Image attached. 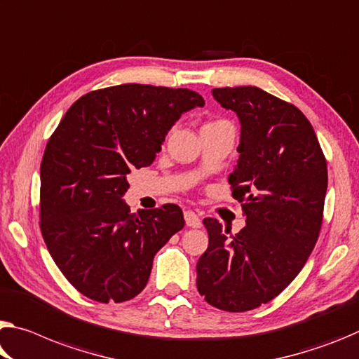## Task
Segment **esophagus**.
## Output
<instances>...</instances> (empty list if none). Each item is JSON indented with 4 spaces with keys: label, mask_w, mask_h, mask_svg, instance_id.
I'll return each instance as SVG.
<instances>
[{
    "label": "esophagus",
    "mask_w": 359,
    "mask_h": 359,
    "mask_svg": "<svg viewBox=\"0 0 359 359\" xmlns=\"http://www.w3.org/2000/svg\"><path fill=\"white\" fill-rule=\"evenodd\" d=\"M184 217H185V222H187V225H189V226H193V229H198V226H201V219L198 217V214L193 212V210H185Z\"/></svg>",
    "instance_id": "obj_1"
}]
</instances>
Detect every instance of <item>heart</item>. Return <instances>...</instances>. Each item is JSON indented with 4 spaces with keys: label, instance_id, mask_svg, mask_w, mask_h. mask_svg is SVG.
Masks as SVG:
<instances>
[{
    "label": "heart",
    "instance_id": "b5f03b06",
    "mask_svg": "<svg viewBox=\"0 0 359 359\" xmlns=\"http://www.w3.org/2000/svg\"><path fill=\"white\" fill-rule=\"evenodd\" d=\"M217 123H220V121H217Z\"/></svg>",
    "mask_w": 359,
    "mask_h": 359
}]
</instances>
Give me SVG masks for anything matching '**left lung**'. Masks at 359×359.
Returning <instances> with one entry per match:
<instances>
[{
  "label": "left lung",
  "instance_id": "1",
  "mask_svg": "<svg viewBox=\"0 0 359 359\" xmlns=\"http://www.w3.org/2000/svg\"><path fill=\"white\" fill-rule=\"evenodd\" d=\"M241 124L231 195L246 225L230 235L204 219L209 246L196 264V287L208 304L248 311L286 289L320 236L327 166L309 119L260 88L212 89Z\"/></svg>",
  "mask_w": 359,
  "mask_h": 359
}]
</instances>
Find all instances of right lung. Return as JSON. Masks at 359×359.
Segmentation results:
<instances>
[{
    "label": "right lung",
    "instance_id": "right-lung-1",
    "mask_svg": "<svg viewBox=\"0 0 359 359\" xmlns=\"http://www.w3.org/2000/svg\"><path fill=\"white\" fill-rule=\"evenodd\" d=\"M196 107L204 99L195 90L121 84L79 97L50 135L39 226L55 265L86 297H135L155 254L184 229L175 204L130 214L123 196L130 170L150 166L170 128Z\"/></svg>",
    "mask_w": 359,
    "mask_h": 359
}]
</instances>
